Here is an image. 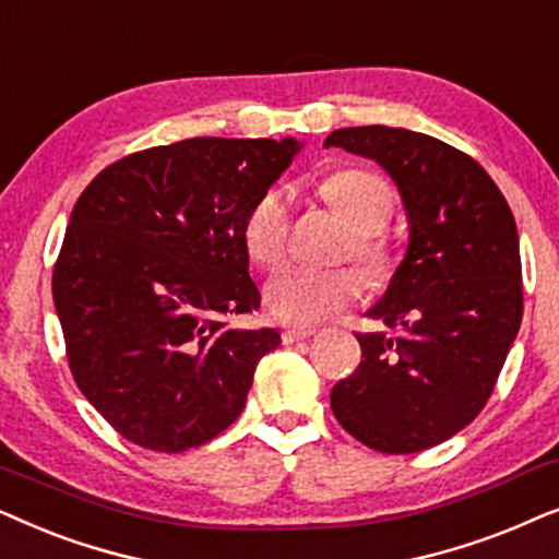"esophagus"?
<instances>
[{
  "label": "esophagus",
  "instance_id": "obj_1",
  "mask_svg": "<svg viewBox=\"0 0 559 559\" xmlns=\"http://www.w3.org/2000/svg\"><path fill=\"white\" fill-rule=\"evenodd\" d=\"M311 334H314V330H307V326H292V330H284V345H294V342H304L309 340Z\"/></svg>",
  "mask_w": 559,
  "mask_h": 559
}]
</instances>
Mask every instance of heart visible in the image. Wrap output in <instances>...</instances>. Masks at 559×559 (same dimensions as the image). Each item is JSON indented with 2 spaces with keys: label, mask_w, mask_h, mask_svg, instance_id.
Wrapping results in <instances>:
<instances>
[{
  "label": "heart",
  "mask_w": 559,
  "mask_h": 559,
  "mask_svg": "<svg viewBox=\"0 0 559 559\" xmlns=\"http://www.w3.org/2000/svg\"><path fill=\"white\" fill-rule=\"evenodd\" d=\"M332 210L353 227V255L370 284H383L396 271V250L381 229L393 212L389 181L368 170H337L322 183ZM292 233V210L284 191L271 189L252 202L242 219V242L258 265L273 267L284 260ZM362 278L353 265L314 267L286 265L265 284V309L284 324H314L337 314L360 296Z\"/></svg>",
  "instance_id": "obj_1"
}]
</instances>
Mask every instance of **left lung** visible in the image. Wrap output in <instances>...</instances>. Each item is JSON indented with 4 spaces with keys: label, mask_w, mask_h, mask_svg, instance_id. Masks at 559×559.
Returning <instances> with one entry per match:
<instances>
[{
    "label": "left lung",
    "mask_w": 559,
    "mask_h": 559,
    "mask_svg": "<svg viewBox=\"0 0 559 559\" xmlns=\"http://www.w3.org/2000/svg\"><path fill=\"white\" fill-rule=\"evenodd\" d=\"M324 145L366 155L396 181L412 225L404 263L355 334L362 357L334 383L332 412L385 455L435 448L488 404L524 314L511 206L478 160L421 132L345 128Z\"/></svg>",
    "instance_id": "obj_1"
}]
</instances>
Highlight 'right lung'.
Wrapping results in <instances>:
<instances>
[{
	"label": "right lung",
	"instance_id": "obj_1",
	"mask_svg": "<svg viewBox=\"0 0 559 559\" xmlns=\"http://www.w3.org/2000/svg\"><path fill=\"white\" fill-rule=\"evenodd\" d=\"M294 140L191 138L124 155L86 186L53 267L73 381L124 440L183 452L237 416L278 330H235L260 292L242 219Z\"/></svg>",
	"mask_w": 559,
	"mask_h": 559
}]
</instances>
